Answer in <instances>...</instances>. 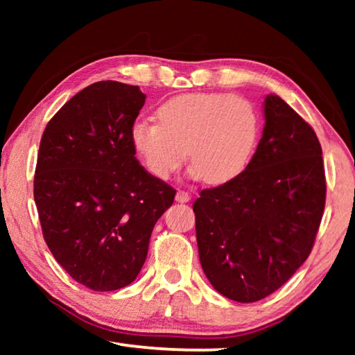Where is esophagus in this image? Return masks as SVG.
I'll list each match as a JSON object with an SVG mask.
<instances>
[{
    "instance_id": "1",
    "label": "esophagus",
    "mask_w": 355,
    "mask_h": 355,
    "mask_svg": "<svg viewBox=\"0 0 355 355\" xmlns=\"http://www.w3.org/2000/svg\"><path fill=\"white\" fill-rule=\"evenodd\" d=\"M175 200L180 203H186L191 200V194L186 191H177V196H175Z\"/></svg>"
}]
</instances>
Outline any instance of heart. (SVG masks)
Instances as JSON below:
<instances>
[{"label":"heart","instance_id":"obj_1","mask_svg":"<svg viewBox=\"0 0 355 355\" xmlns=\"http://www.w3.org/2000/svg\"><path fill=\"white\" fill-rule=\"evenodd\" d=\"M155 122L130 128L135 153L153 177L167 180L191 163L207 184L230 183L248 169L261 135L260 112L250 100L218 92L182 94L156 110Z\"/></svg>","mask_w":355,"mask_h":355}]
</instances>
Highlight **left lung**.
I'll return each instance as SVG.
<instances>
[{
  "label": "left lung",
  "instance_id": "obj_1",
  "mask_svg": "<svg viewBox=\"0 0 355 355\" xmlns=\"http://www.w3.org/2000/svg\"><path fill=\"white\" fill-rule=\"evenodd\" d=\"M264 128L241 175L203 189L196 236L209 284L236 302H257L307 260L326 203L322 150L313 128L279 95L264 98Z\"/></svg>",
  "mask_w": 355,
  "mask_h": 355
}]
</instances>
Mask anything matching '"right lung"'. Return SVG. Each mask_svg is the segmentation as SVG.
Instances as JSON below:
<instances>
[{
    "label": "right lung",
    "instance_id": "obj_1",
    "mask_svg": "<svg viewBox=\"0 0 355 355\" xmlns=\"http://www.w3.org/2000/svg\"><path fill=\"white\" fill-rule=\"evenodd\" d=\"M146 103L137 86L94 83L48 122L34 175L45 243L78 284L114 291L133 282L175 189L136 159L130 128Z\"/></svg>",
    "mask_w": 355,
    "mask_h": 355
}]
</instances>
